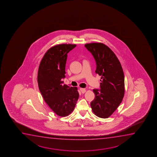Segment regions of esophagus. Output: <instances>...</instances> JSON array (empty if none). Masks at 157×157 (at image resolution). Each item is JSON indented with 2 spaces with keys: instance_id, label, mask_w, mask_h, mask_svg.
I'll return each instance as SVG.
<instances>
[{
  "instance_id": "esophagus-1",
  "label": "esophagus",
  "mask_w": 157,
  "mask_h": 157,
  "mask_svg": "<svg viewBox=\"0 0 157 157\" xmlns=\"http://www.w3.org/2000/svg\"><path fill=\"white\" fill-rule=\"evenodd\" d=\"M81 91V92L82 93V94H84V93H85L86 92V90L85 89V88H80L79 89Z\"/></svg>"
}]
</instances>
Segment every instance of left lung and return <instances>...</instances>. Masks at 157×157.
I'll list each match as a JSON object with an SVG mask.
<instances>
[{"instance_id": "left-lung-1", "label": "left lung", "mask_w": 157, "mask_h": 157, "mask_svg": "<svg viewBox=\"0 0 157 157\" xmlns=\"http://www.w3.org/2000/svg\"><path fill=\"white\" fill-rule=\"evenodd\" d=\"M97 64L95 73L101 75L100 90L94 89L95 99L90 102L92 111L100 118L109 117L122 101L124 95V75L116 55L102 43H87Z\"/></svg>"}]
</instances>
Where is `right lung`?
Returning <instances> with one entry per match:
<instances>
[{
	"mask_svg": "<svg viewBox=\"0 0 157 157\" xmlns=\"http://www.w3.org/2000/svg\"><path fill=\"white\" fill-rule=\"evenodd\" d=\"M75 44H60L45 52L39 65L37 82L39 90L45 102L60 117L68 116L73 112L79 98L77 87L63 85L65 77L67 54Z\"/></svg>",
	"mask_w": 157,
	"mask_h": 157,
	"instance_id": "right-lung-1",
	"label": "right lung"
}]
</instances>
